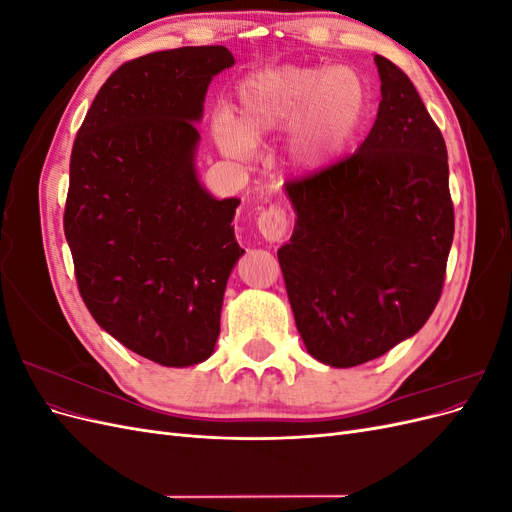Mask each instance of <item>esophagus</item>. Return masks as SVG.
Masks as SVG:
<instances>
[{
  "mask_svg": "<svg viewBox=\"0 0 512 512\" xmlns=\"http://www.w3.org/2000/svg\"><path fill=\"white\" fill-rule=\"evenodd\" d=\"M258 232L269 243H277L286 237L288 232V211L282 205H271L269 209L258 215Z\"/></svg>",
  "mask_w": 512,
  "mask_h": 512,
  "instance_id": "obj_1",
  "label": "esophagus"
}]
</instances>
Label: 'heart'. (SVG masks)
Masks as SVG:
<instances>
[{"instance_id": "1", "label": "heart", "mask_w": 512, "mask_h": 512, "mask_svg": "<svg viewBox=\"0 0 512 512\" xmlns=\"http://www.w3.org/2000/svg\"><path fill=\"white\" fill-rule=\"evenodd\" d=\"M365 108V85L348 68H269L239 85L237 123L220 115L215 134L222 147L247 151L254 141L292 126L290 158L303 168H318L359 130Z\"/></svg>"}]
</instances>
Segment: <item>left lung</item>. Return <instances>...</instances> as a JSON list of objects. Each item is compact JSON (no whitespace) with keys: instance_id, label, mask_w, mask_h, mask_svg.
Masks as SVG:
<instances>
[{"instance_id":"1","label":"left lung","mask_w":512,"mask_h":512,"mask_svg":"<svg viewBox=\"0 0 512 512\" xmlns=\"http://www.w3.org/2000/svg\"><path fill=\"white\" fill-rule=\"evenodd\" d=\"M374 61L382 100L363 145L284 183L297 222L277 260L307 352L331 367L374 361L421 331L455 232L442 132L404 70Z\"/></svg>"}]
</instances>
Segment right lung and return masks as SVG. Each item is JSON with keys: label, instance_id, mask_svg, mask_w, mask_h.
<instances>
[{"label": "right lung", "instance_id": "1", "mask_svg": "<svg viewBox=\"0 0 512 512\" xmlns=\"http://www.w3.org/2000/svg\"><path fill=\"white\" fill-rule=\"evenodd\" d=\"M226 46H181L119 66L91 102L70 156L64 232L89 314L166 367L203 363L220 335L228 275L243 256L239 198L198 181L196 121Z\"/></svg>", "mask_w": 512, "mask_h": 512}]
</instances>
